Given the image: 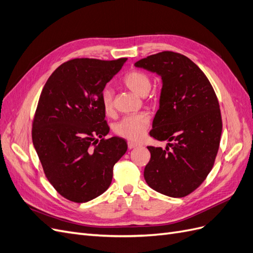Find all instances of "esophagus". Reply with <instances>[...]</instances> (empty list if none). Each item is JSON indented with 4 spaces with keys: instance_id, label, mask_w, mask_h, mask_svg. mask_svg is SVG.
Segmentation results:
<instances>
[{
    "instance_id": "esophagus-1",
    "label": "esophagus",
    "mask_w": 253,
    "mask_h": 253,
    "mask_svg": "<svg viewBox=\"0 0 253 253\" xmlns=\"http://www.w3.org/2000/svg\"><path fill=\"white\" fill-rule=\"evenodd\" d=\"M127 147H128V149H134L136 147H138V143L133 142V141H128L127 142Z\"/></svg>"
}]
</instances>
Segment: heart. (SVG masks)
I'll return each instance as SVG.
<instances>
[{
    "label": "heart",
    "instance_id": "1",
    "mask_svg": "<svg viewBox=\"0 0 253 253\" xmlns=\"http://www.w3.org/2000/svg\"><path fill=\"white\" fill-rule=\"evenodd\" d=\"M122 83L129 90L139 96L147 95L152 87L150 76L142 71H131L124 78ZM151 102H155L151 99ZM101 104L104 113L108 116H113L115 113V103L113 91L110 88L103 89L101 94ZM150 126V116L147 113L128 115L118 121L114 126V132L117 136L129 141H138L144 136Z\"/></svg>",
    "mask_w": 253,
    "mask_h": 253
}]
</instances>
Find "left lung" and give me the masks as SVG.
I'll return each instance as SVG.
<instances>
[{
  "mask_svg": "<svg viewBox=\"0 0 253 253\" xmlns=\"http://www.w3.org/2000/svg\"><path fill=\"white\" fill-rule=\"evenodd\" d=\"M135 66L163 79L150 136L170 141L166 149L148 147L144 179L162 194L187 196L207 178L217 155L223 122L216 94L201 68L181 53L162 51Z\"/></svg>",
  "mask_w": 253,
  "mask_h": 253,
  "instance_id": "8db88e82",
  "label": "left lung"
}]
</instances>
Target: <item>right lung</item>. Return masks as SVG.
<instances>
[{"label":"right lung","mask_w":253,"mask_h":253,"mask_svg":"<svg viewBox=\"0 0 253 253\" xmlns=\"http://www.w3.org/2000/svg\"><path fill=\"white\" fill-rule=\"evenodd\" d=\"M126 61L70 60L50 75L42 89L33 143L46 178L71 202L86 203L108 190L114 165L127 150L124 138H105L110 127L101 104L106 83Z\"/></svg>","instance_id":"add662e5"}]
</instances>
